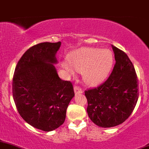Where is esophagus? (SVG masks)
Wrapping results in <instances>:
<instances>
[{"label": "esophagus", "mask_w": 149, "mask_h": 149, "mask_svg": "<svg viewBox=\"0 0 149 149\" xmlns=\"http://www.w3.org/2000/svg\"><path fill=\"white\" fill-rule=\"evenodd\" d=\"M74 93L76 95H79V94H82L83 93V90H82V88H80L78 86H75L74 87Z\"/></svg>", "instance_id": "1"}]
</instances>
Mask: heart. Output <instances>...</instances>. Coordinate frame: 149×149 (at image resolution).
<instances>
[{
    "label": "heart",
    "mask_w": 149,
    "mask_h": 149,
    "mask_svg": "<svg viewBox=\"0 0 149 149\" xmlns=\"http://www.w3.org/2000/svg\"><path fill=\"white\" fill-rule=\"evenodd\" d=\"M69 62L76 71L83 72L85 83L89 85H97L107 77L111 70L113 57L111 52L107 49L87 47L75 52L70 56ZM63 66L70 74L74 72L68 64Z\"/></svg>",
    "instance_id": "obj_1"
}]
</instances>
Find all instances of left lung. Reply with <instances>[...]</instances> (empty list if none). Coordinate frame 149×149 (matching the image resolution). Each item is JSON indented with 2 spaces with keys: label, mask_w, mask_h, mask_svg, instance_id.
Returning <instances> with one entry per match:
<instances>
[{
  "label": "left lung",
  "mask_w": 149,
  "mask_h": 149,
  "mask_svg": "<svg viewBox=\"0 0 149 149\" xmlns=\"http://www.w3.org/2000/svg\"><path fill=\"white\" fill-rule=\"evenodd\" d=\"M116 64L105 82L85 90L87 112L97 126L110 128L123 123L134 110L139 98V79L126 54L112 45Z\"/></svg>",
  "instance_id": "left-lung-1"
}]
</instances>
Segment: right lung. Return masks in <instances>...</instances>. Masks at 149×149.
<instances>
[{
    "label": "right lung",
    "mask_w": 149,
    "mask_h": 149,
    "mask_svg": "<svg viewBox=\"0 0 149 149\" xmlns=\"http://www.w3.org/2000/svg\"><path fill=\"white\" fill-rule=\"evenodd\" d=\"M61 42H43L23 54L15 69L13 97L18 113L29 125L52 131L64 123L74 96L70 81L62 80L54 64Z\"/></svg>",
    "instance_id": "obj_1"
}]
</instances>
